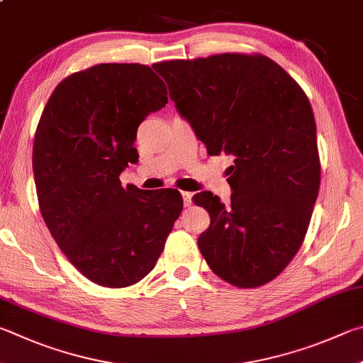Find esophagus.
Returning <instances> with one entry per match:
<instances>
[{
  "mask_svg": "<svg viewBox=\"0 0 363 363\" xmlns=\"http://www.w3.org/2000/svg\"><path fill=\"white\" fill-rule=\"evenodd\" d=\"M181 195H182V201H184V206H190V204H192V194L190 192H181Z\"/></svg>",
  "mask_w": 363,
  "mask_h": 363,
  "instance_id": "esophagus-1",
  "label": "esophagus"
}]
</instances>
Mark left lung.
Listing matches in <instances>:
<instances>
[{"mask_svg": "<svg viewBox=\"0 0 363 363\" xmlns=\"http://www.w3.org/2000/svg\"><path fill=\"white\" fill-rule=\"evenodd\" d=\"M174 106L209 155L235 157L230 203L200 192L209 213L200 252L232 286L274 279L298 252L319 194L320 162L311 104L265 55L219 54L154 65Z\"/></svg>", "mask_w": 363, "mask_h": 363, "instance_id": "8db88e82", "label": "left lung"}]
</instances>
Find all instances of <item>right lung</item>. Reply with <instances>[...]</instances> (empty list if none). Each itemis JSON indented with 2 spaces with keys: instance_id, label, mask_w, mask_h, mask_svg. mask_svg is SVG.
<instances>
[{
  "instance_id": "1",
  "label": "right lung",
  "mask_w": 363,
  "mask_h": 363,
  "mask_svg": "<svg viewBox=\"0 0 363 363\" xmlns=\"http://www.w3.org/2000/svg\"><path fill=\"white\" fill-rule=\"evenodd\" d=\"M146 65L100 63L57 85L39 118L33 173L43 219L79 273L128 287L152 272L182 211L177 190H141L121 176L138 160L136 130L168 103Z\"/></svg>"
}]
</instances>
